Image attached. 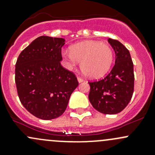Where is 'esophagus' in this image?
Listing matches in <instances>:
<instances>
[{"label": "esophagus", "mask_w": 155, "mask_h": 155, "mask_svg": "<svg viewBox=\"0 0 155 155\" xmlns=\"http://www.w3.org/2000/svg\"><path fill=\"white\" fill-rule=\"evenodd\" d=\"M77 80H78V82H79V83H80V82H83L84 79H82V78H81V77H79V76H78V77H77Z\"/></svg>", "instance_id": "1"}]
</instances>
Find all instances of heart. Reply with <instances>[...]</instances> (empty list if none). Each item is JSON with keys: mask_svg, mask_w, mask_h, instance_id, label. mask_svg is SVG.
<instances>
[{"mask_svg": "<svg viewBox=\"0 0 155 155\" xmlns=\"http://www.w3.org/2000/svg\"><path fill=\"white\" fill-rule=\"evenodd\" d=\"M62 55L71 68L81 62L82 73L91 79L104 76L114 60L112 48L98 41H85L75 44L70 49L63 50Z\"/></svg>", "mask_w": 155, "mask_h": 155, "instance_id": "heart-1", "label": "heart"}]
</instances>
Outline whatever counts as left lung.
<instances>
[{"label": "left lung", "instance_id": "obj_1", "mask_svg": "<svg viewBox=\"0 0 155 155\" xmlns=\"http://www.w3.org/2000/svg\"><path fill=\"white\" fill-rule=\"evenodd\" d=\"M115 53L110 73L99 81L89 82L88 99L96 110L107 115L121 112L132 98L134 88V64L129 51L122 43L109 38Z\"/></svg>", "mask_w": 155, "mask_h": 155}]
</instances>
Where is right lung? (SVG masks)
<instances>
[{
  "mask_svg": "<svg viewBox=\"0 0 155 155\" xmlns=\"http://www.w3.org/2000/svg\"><path fill=\"white\" fill-rule=\"evenodd\" d=\"M63 38L41 36L18 56L15 81L21 104L43 120L61 116L79 85L76 76L61 65Z\"/></svg>",
  "mask_w": 155,
  "mask_h": 155,
  "instance_id": "add662e5",
  "label": "right lung"
}]
</instances>
